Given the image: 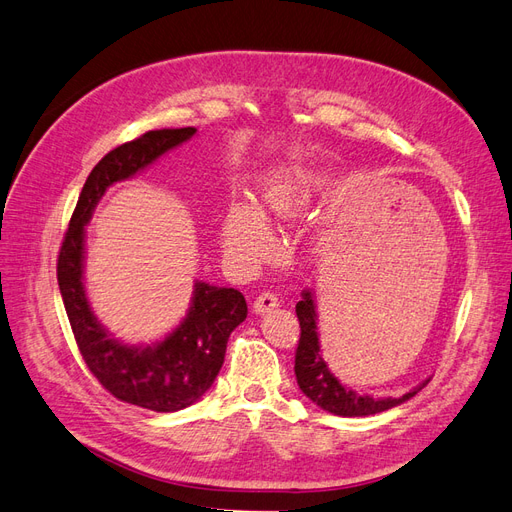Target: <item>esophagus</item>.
<instances>
[{
	"instance_id": "34e87169",
	"label": "esophagus",
	"mask_w": 512,
	"mask_h": 512,
	"mask_svg": "<svg viewBox=\"0 0 512 512\" xmlns=\"http://www.w3.org/2000/svg\"><path fill=\"white\" fill-rule=\"evenodd\" d=\"M278 306H280V300L276 298L274 293H261L259 298L253 302V312H255V315H266V312H270Z\"/></svg>"
}]
</instances>
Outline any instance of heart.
Here are the masks:
<instances>
[{
    "label": "heart",
    "mask_w": 512,
    "mask_h": 512,
    "mask_svg": "<svg viewBox=\"0 0 512 512\" xmlns=\"http://www.w3.org/2000/svg\"><path fill=\"white\" fill-rule=\"evenodd\" d=\"M317 176L310 172H285L270 176L261 187V210L236 202L227 208L221 238L223 249L238 261H257L272 251V232L266 217L293 219L304 212L317 189Z\"/></svg>",
    "instance_id": "1"
}]
</instances>
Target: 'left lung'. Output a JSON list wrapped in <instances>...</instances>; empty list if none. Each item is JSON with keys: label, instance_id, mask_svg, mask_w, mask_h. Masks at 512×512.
I'll return each mask as SVG.
<instances>
[{"label": "left lung", "instance_id": "obj_1", "mask_svg": "<svg viewBox=\"0 0 512 512\" xmlns=\"http://www.w3.org/2000/svg\"><path fill=\"white\" fill-rule=\"evenodd\" d=\"M295 315L300 321V342L298 351H295V378L302 393L310 402H315L319 408L332 412L338 417H368L376 415V412L389 410L393 406H400L406 400L415 398V395L430 383V378H425L415 389L400 395V398H372L368 393H357L342 385L334 372L329 370L327 361L321 353L319 342V317H317V304L315 293L310 289L302 291V300L295 304Z\"/></svg>", "mask_w": 512, "mask_h": 512}]
</instances>
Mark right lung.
Instances as JSON below:
<instances>
[{
  "label": "right lung",
  "mask_w": 512,
  "mask_h": 512,
  "mask_svg": "<svg viewBox=\"0 0 512 512\" xmlns=\"http://www.w3.org/2000/svg\"><path fill=\"white\" fill-rule=\"evenodd\" d=\"M195 127L155 129L110 151L91 170L65 232L57 280L65 312L87 368L114 398L155 412L195 404L217 378L229 334L246 319L238 289L195 280L187 317L153 344H127L97 321L85 291V225L108 187L146 170L161 155L195 136Z\"/></svg>",
  "instance_id": "add662e5"
}]
</instances>
